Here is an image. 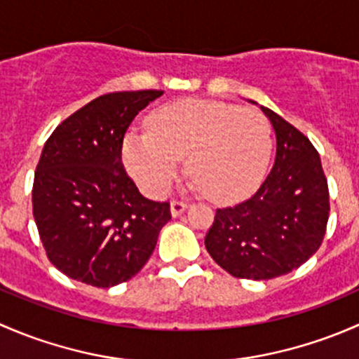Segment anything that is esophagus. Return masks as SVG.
<instances>
[{"label":"esophagus","instance_id":"esophagus-1","mask_svg":"<svg viewBox=\"0 0 359 359\" xmlns=\"http://www.w3.org/2000/svg\"><path fill=\"white\" fill-rule=\"evenodd\" d=\"M186 208H187V203H184V201L173 200L172 203H170V212H172L173 217H179Z\"/></svg>","mask_w":359,"mask_h":359}]
</instances>
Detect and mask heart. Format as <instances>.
<instances>
[{
  "label": "heart",
  "instance_id": "1",
  "mask_svg": "<svg viewBox=\"0 0 359 359\" xmlns=\"http://www.w3.org/2000/svg\"><path fill=\"white\" fill-rule=\"evenodd\" d=\"M271 149V125L260 111L180 99L154 111L149 128L130 130L121 154L128 173L149 196L166 194L186 156L191 189L233 203L262 182Z\"/></svg>",
  "mask_w": 359,
  "mask_h": 359
}]
</instances>
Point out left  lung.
Segmentation results:
<instances>
[{"label":"left lung","instance_id":"obj_1","mask_svg":"<svg viewBox=\"0 0 359 359\" xmlns=\"http://www.w3.org/2000/svg\"><path fill=\"white\" fill-rule=\"evenodd\" d=\"M276 133L269 175L247 201L219 208L205 236L212 259L236 278L273 280L316 253L327 231L328 184L304 133L260 106Z\"/></svg>","mask_w":359,"mask_h":359}]
</instances>
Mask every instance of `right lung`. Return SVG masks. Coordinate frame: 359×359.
Listing matches in <instances>:
<instances>
[{"instance_id": "obj_1", "label": "right lung", "mask_w": 359, "mask_h": 359, "mask_svg": "<svg viewBox=\"0 0 359 359\" xmlns=\"http://www.w3.org/2000/svg\"><path fill=\"white\" fill-rule=\"evenodd\" d=\"M161 90L97 97L60 123L43 147L32 215L50 262L71 280L109 288L135 276L172 219L168 203L144 198L121 163L139 111Z\"/></svg>"}]
</instances>
